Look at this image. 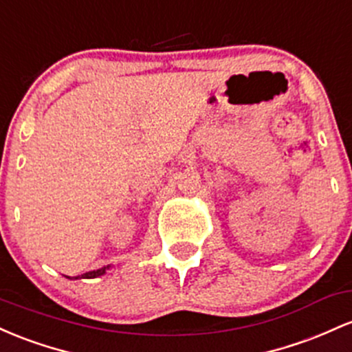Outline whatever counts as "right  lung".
<instances>
[{
	"instance_id": "right-lung-1",
	"label": "right lung",
	"mask_w": 352,
	"mask_h": 352,
	"mask_svg": "<svg viewBox=\"0 0 352 352\" xmlns=\"http://www.w3.org/2000/svg\"><path fill=\"white\" fill-rule=\"evenodd\" d=\"M109 270V266H104V267H101V270H96V271H89V272H85V274H81V276H76V278L74 279H80V278H85V279H93V278H100V276H102V274H106V271ZM69 278V276H68ZM69 279H73V278H69Z\"/></svg>"
}]
</instances>
